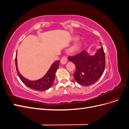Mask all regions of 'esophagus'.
<instances>
[{"label":"esophagus","mask_w":129,"mask_h":129,"mask_svg":"<svg viewBox=\"0 0 129 129\" xmlns=\"http://www.w3.org/2000/svg\"><path fill=\"white\" fill-rule=\"evenodd\" d=\"M67 61H68V58L66 56H63V57H62V58L60 60L61 63L62 64H66L67 62Z\"/></svg>","instance_id":"esophagus-1"}]
</instances>
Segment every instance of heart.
<instances>
[{"mask_svg": "<svg viewBox=\"0 0 129 129\" xmlns=\"http://www.w3.org/2000/svg\"><path fill=\"white\" fill-rule=\"evenodd\" d=\"M80 47V44H79V43H77V44H75V45H74L73 47H72L71 49H70V51H71L72 53L76 52L78 51V50H79Z\"/></svg>", "mask_w": 129, "mask_h": 129, "instance_id": "1", "label": "heart"}]
</instances>
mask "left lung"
I'll use <instances>...</instances> for the list:
<instances>
[{
	"instance_id": "left-lung-1",
	"label": "left lung",
	"mask_w": 129,
	"mask_h": 129,
	"mask_svg": "<svg viewBox=\"0 0 129 129\" xmlns=\"http://www.w3.org/2000/svg\"><path fill=\"white\" fill-rule=\"evenodd\" d=\"M69 61L75 64L74 77L78 83L88 86L95 83L103 74L105 67L103 48L97 50L96 55L89 56L85 50L74 56H69Z\"/></svg>"
}]
</instances>
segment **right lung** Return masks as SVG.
<instances>
[{
	"mask_svg": "<svg viewBox=\"0 0 129 129\" xmlns=\"http://www.w3.org/2000/svg\"><path fill=\"white\" fill-rule=\"evenodd\" d=\"M15 66H16L17 72L19 77H20L21 80L22 81L27 87L31 89L36 90L38 91H44L45 90L49 89L53 83L55 76V73L58 67L60 61H57L54 62L50 67V69L46 75L43 77L42 79L35 81H30L27 80L23 77L21 74L19 73L17 68V54L15 56Z\"/></svg>",
	"mask_w": 129,
	"mask_h": 129,
	"instance_id": "add662e5",
	"label": "right lung"
}]
</instances>
